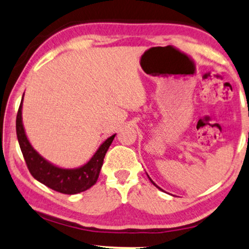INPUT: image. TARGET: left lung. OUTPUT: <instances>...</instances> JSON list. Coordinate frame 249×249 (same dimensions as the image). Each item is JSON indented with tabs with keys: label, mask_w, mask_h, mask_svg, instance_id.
Returning a JSON list of instances; mask_svg holds the SVG:
<instances>
[{
	"label": "left lung",
	"mask_w": 249,
	"mask_h": 249,
	"mask_svg": "<svg viewBox=\"0 0 249 249\" xmlns=\"http://www.w3.org/2000/svg\"><path fill=\"white\" fill-rule=\"evenodd\" d=\"M147 176H148V174H147ZM148 178H149V181H150V182H151V183H153V184H154V185H155V186H156V187H157V189H160V190H161V189H160V186H158V185H156V184H155V183H154V181H153V179H151V178H149V176H148ZM161 191H163V190H161Z\"/></svg>",
	"instance_id": "1"
}]
</instances>
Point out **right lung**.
I'll return each mask as SVG.
<instances>
[{
	"label": "right lung",
	"mask_w": 249,
	"mask_h": 249,
	"mask_svg": "<svg viewBox=\"0 0 249 249\" xmlns=\"http://www.w3.org/2000/svg\"><path fill=\"white\" fill-rule=\"evenodd\" d=\"M24 95V94H23ZM22 103L21 101L17 116V136L21 151L31 175L42 184L63 194H77L92 187L98 181L103 160L112 143L116 133L109 137L95 151L88 163L76 168L56 166L41 156L29 142L22 122Z\"/></svg>",
	"instance_id": "right-lung-1"
}]
</instances>
